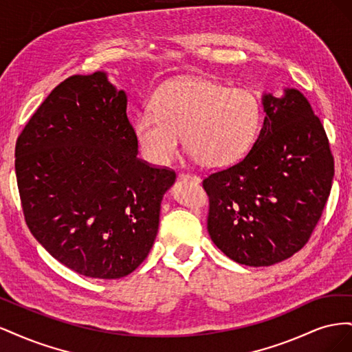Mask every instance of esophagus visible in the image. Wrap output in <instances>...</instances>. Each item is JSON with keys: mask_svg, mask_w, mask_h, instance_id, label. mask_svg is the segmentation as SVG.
Masks as SVG:
<instances>
[{"mask_svg": "<svg viewBox=\"0 0 352 352\" xmlns=\"http://www.w3.org/2000/svg\"><path fill=\"white\" fill-rule=\"evenodd\" d=\"M180 180H192V182H197V184H199L201 182V179L197 176V175H189V173H180L179 176H177Z\"/></svg>", "mask_w": 352, "mask_h": 352, "instance_id": "1", "label": "esophagus"}]
</instances>
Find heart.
Returning <instances> with one entry per match:
<instances>
[{"instance_id":"heart-1","label":"heart","mask_w":352,"mask_h":352,"mask_svg":"<svg viewBox=\"0 0 352 352\" xmlns=\"http://www.w3.org/2000/svg\"><path fill=\"white\" fill-rule=\"evenodd\" d=\"M261 104L247 89H230L208 79L166 82L154 95V111L146 109L135 124L142 153L157 164L175 157L180 135L186 153L207 168L235 164L258 135Z\"/></svg>"}]
</instances>
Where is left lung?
<instances>
[{
  "label": "left lung",
  "instance_id": "left-lung-1",
  "mask_svg": "<svg viewBox=\"0 0 352 352\" xmlns=\"http://www.w3.org/2000/svg\"><path fill=\"white\" fill-rule=\"evenodd\" d=\"M261 104L264 122L250 153L202 182L211 241L251 267L283 261L304 247L335 175L322 122L300 91L263 94Z\"/></svg>",
  "mask_w": 352,
  "mask_h": 352
}]
</instances>
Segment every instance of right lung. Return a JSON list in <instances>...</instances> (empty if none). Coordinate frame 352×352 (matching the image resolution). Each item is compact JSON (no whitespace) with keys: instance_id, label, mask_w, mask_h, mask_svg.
Wrapping results in <instances>:
<instances>
[{"instance_id":"1","label":"right lung","mask_w":352,"mask_h":352,"mask_svg":"<svg viewBox=\"0 0 352 352\" xmlns=\"http://www.w3.org/2000/svg\"><path fill=\"white\" fill-rule=\"evenodd\" d=\"M127 95L105 72L74 74L51 91L16 144L26 225L66 267L120 279L153 248L172 170L138 158Z\"/></svg>"}]
</instances>
